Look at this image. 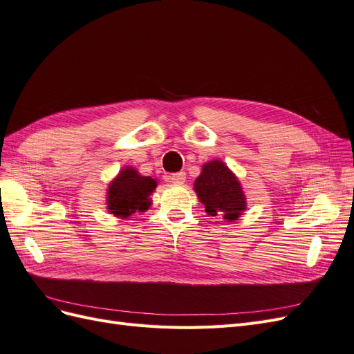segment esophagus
<instances>
[{"label": "esophagus", "mask_w": 354, "mask_h": 354, "mask_svg": "<svg viewBox=\"0 0 354 354\" xmlns=\"http://www.w3.org/2000/svg\"><path fill=\"white\" fill-rule=\"evenodd\" d=\"M169 181H171V183H176V185H185L186 173H185V171H181V173H176L173 176H169Z\"/></svg>", "instance_id": "1"}]
</instances>
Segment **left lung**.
<instances>
[{
    "mask_svg": "<svg viewBox=\"0 0 354 354\" xmlns=\"http://www.w3.org/2000/svg\"><path fill=\"white\" fill-rule=\"evenodd\" d=\"M194 190L211 217L236 221L246 211V196L236 174L220 159L202 165Z\"/></svg>",
    "mask_w": 354,
    "mask_h": 354,
    "instance_id": "left-lung-1",
    "label": "left lung"
}]
</instances>
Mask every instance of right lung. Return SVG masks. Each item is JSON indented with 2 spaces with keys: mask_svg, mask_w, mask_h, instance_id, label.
<instances>
[{
  "mask_svg": "<svg viewBox=\"0 0 354 354\" xmlns=\"http://www.w3.org/2000/svg\"><path fill=\"white\" fill-rule=\"evenodd\" d=\"M158 180L142 176L134 167H124L106 190V208L115 217L128 218L134 212H146L152 205L151 195Z\"/></svg>",
  "mask_w": 354,
  "mask_h": 354,
  "instance_id": "add662e5",
  "label": "right lung"
}]
</instances>
